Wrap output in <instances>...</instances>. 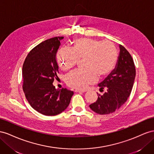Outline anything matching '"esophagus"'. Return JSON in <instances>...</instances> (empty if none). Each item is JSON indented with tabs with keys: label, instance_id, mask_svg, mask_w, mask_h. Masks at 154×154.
<instances>
[{
	"label": "esophagus",
	"instance_id": "esophagus-1",
	"mask_svg": "<svg viewBox=\"0 0 154 154\" xmlns=\"http://www.w3.org/2000/svg\"><path fill=\"white\" fill-rule=\"evenodd\" d=\"M75 92H78V93H85L86 91L85 90H75Z\"/></svg>",
	"mask_w": 154,
	"mask_h": 154
}]
</instances>
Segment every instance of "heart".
Masks as SVG:
<instances>
[{
  "mask_svg": "<svg viewBox=\"0 0 154 154\" xmlns=\"http://www.w3.org/2000/svg\"><path fill=\"white\" fill-rule=\"evenodd\" d=\"M119 58L116 45L110 41L90 38L75 40L73 48L63 47L57 53L60 67L68 70L74 67L79 59H85V69H75L66 77V84L77 90H83L97 81L98 75L104 77L116 68Z\"/></svg>",
  "mask_w": 154,
  "mask_h": 154,
  "instance_id": "heart-1",
  "label": "heart"
}]
</instances>
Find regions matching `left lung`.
Here are the masks:
<instances>
[{
	"instance_id": "1",
	"label": "left lung",
	"mask_w": 154,
	"mask_h": 154,
	"mask_svg": "<svg viewBox=\"0 0 154 154\" xmlns=\"http://www.w3.org/2000/svg\"><path fill=\"white\" fill-rule=\"evenodd\" d=\"M116 69L99 85L100 91L106 89L103 95L90 108L100 115L109 114L120 108L128 100L134 86L135 66L130 53L122 45Z\"/></svg>"
}]
</instances>
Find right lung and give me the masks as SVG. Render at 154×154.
<instances>
[{
	"mask_svg": "<svg viewBox=\"0 0 154 154\" xmlns=\"http://www.w3.org/2000/svg\"><path fill=\"white\" fill-rule=\"evenodd\" d=\"M63 37L48 39L29 51L23 66V88L26 99L34 109L43 115L56 116L66 109L73 92L55 89L57 78L56 54Z\"/></svg>",
	"mask_w": 154,
	"mask_h": 154,
	"instance_id": "obj_1",
	"label": "right lung"
}]
</instances>
